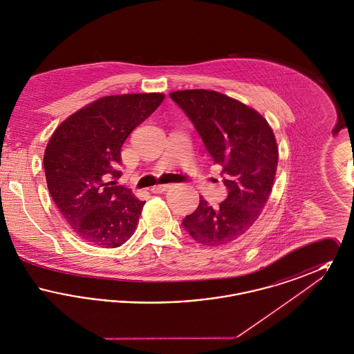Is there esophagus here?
<instances>
[{"mask_svg": "<svg viewBox=\"0 0 354 354\" xmlns=\"http://www.w3.org/2000/svg\"><path fill=\"white\" fill-rule=\"evenodd\" d=\"M171 185H155V187H152L151 192L152 194H162V192H165V191H167L169 189Z\"/></svg>", "mask_w": 354, "mask_h": 354, "instance_id": "obj_1", "label": "esophagus"}]
</instances>
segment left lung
Returning a JSON list of instances; mask_svg holds the SVG:
<instances>
[{"label":"left lung","mask_w":354,"mask_h":354,"mask_svg":"<svg viewBox=\"0 0 354 354\" xmlns=\"http://www.w3.org/2000/svg\"><path fill=\"white\" fill-rule=\"evenodd\" d=\"M201 135L214 163L220 165L225 201L212 208L201 198L182 225L196 243L219 247L244 235L270 198L279 149L268 122L256 110L212 90L169 94Z\"/></svg>","instance_id":"obj_1"}]
</instances>
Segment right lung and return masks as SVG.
I'll use <instances>...</instances> for the list:
<instances>
[{
    "instance_id": "1",
    "label": "right lung",
    "mask_w": 354,
    "mask_h": 354,
    "mask_svg": "<svg viewBox=\"0 0 354 354\" xmlns=\"http://www.w3.org/2000/svg\"><path fill=\"white\" fill-rule=\"evenodd\" d=\"M163 100L160 93L103 97L51 135L44 155L48 188L62 218L84 241L117 248L134 234L146 202L118 185L120 149Z\"/></svg>"
}]
</instances>
